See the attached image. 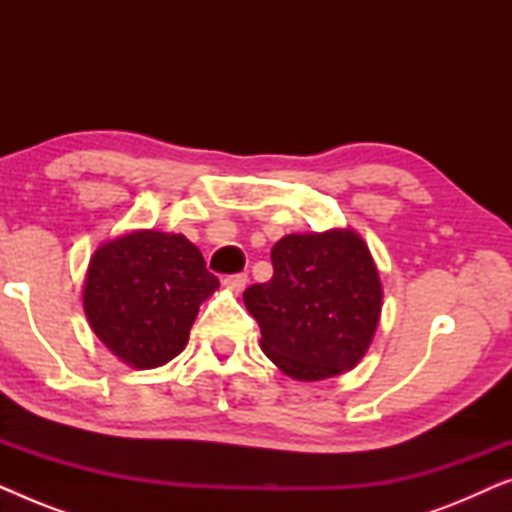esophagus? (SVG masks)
<instances>
[{
    "instance_id": "1",
    "label": "esophagus",
    "mask_w": 512,
    "mask_h": 512,
    "mask_svg": "<svg viewBox=\"0 0 512 512\" xmlns=\"http://www.w3.org/2000/svg\"><path fill=\"white\" fill-rule=\"evenodd\" d=\"M247 282H249L247 272H237V275L223 277V286H226V289H230V291H235V293L244 291V286H247Z\"/></svg>"
}]
</instances>
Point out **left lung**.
Returning a JSON list of instances; mask_svg holds the SVG:
<instances>
[{"mask_svg": "<svg viewBox=\"0 0 512 512\" xmlns=\"http://www.w3.org/2000/svg\"><path fill=\"white\" fill-rule=\"evenodd\" d=\"M270 282L244 291L261 349L293 380L352 370L382 312V284L368 244L349 228L286 235L272 247Z\"/></svg>", "mask_w": 512, "mask_h": 512, "instance_id": "obj_1", "label": "left lung"}]
</instances>
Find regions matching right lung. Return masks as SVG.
<instances>
[{
    "instance_id": "1",
    "label": "right lung",
    "mask_w": 512,
    "mask_h": 512,
    "mask_svg": "<svg viewBox=\"0 0 512 512\" xmlns=\"http://www.w3.org/2000/svg\"><path fill=\"white\" fill-rule=\"evenodd\" d=\"M219 289L184 235L132 230L88 263L83 310L97 338L132 368H158L186 347L200 303Z\"/></svg>"
}]
</instances>
